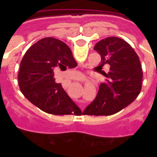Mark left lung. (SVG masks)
<instances>
[{
  "instance_id": "1",
  "label": "left lung",
  "mask_w": 157,
  "mask_h": 157,
  "mask_svg": "<svg viewBox=\"0 0 157 157\" xmlns=\"http://www.w3.org/2000/svg\"><path fill=\"white\" fill-rule=\"evenodd\" d=\"M101 55L98 72L107 78L100 85L97 97L86 108L82 114L110 116L128 106L140 94L142 69L140 59L134 48L126 41L117 37H109L98 41L94 46ZM105 64L110 69L102 70Z\"/></svg>"
}]
</instances>
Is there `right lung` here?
Returning <instances> with one entry per match:
<instances>
[{
  "label": "right lung",
  "mask_w": 157,
  "mask_h": 157,
  "mask_svg": "<svg viewBox=\"0 0 157 157\" xmlns=\"http://www.w3.org/2000/svg\"><path fill=\"white\" fill-rule=\"evenodd\" d=\"M77 66L71 50L62 41L45 37L26 52L20 63L18 80L27 100L43 112L52 115H81L82 111L55 82L54 70Z\"/></svg>",
  "instance_id": "1"
}]
</instances>
